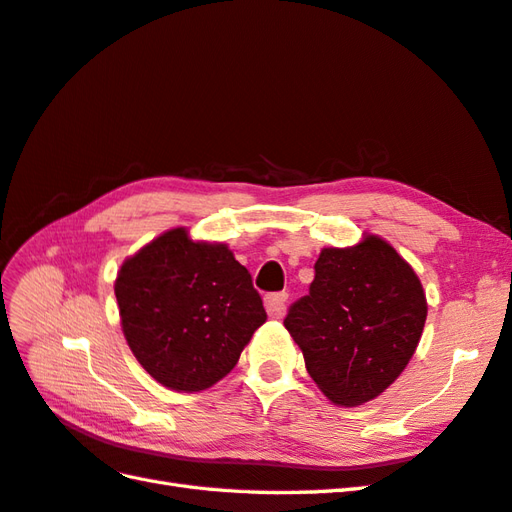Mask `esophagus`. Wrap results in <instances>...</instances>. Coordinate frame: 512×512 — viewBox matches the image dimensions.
<instances>
[{
    "mask_svg": "<svg viewBox=\"0 0 512 512\" xmlns=\"http://www.w3.org/2000/svg\"><path fill=\"white\" fill-rule=\"evenodd\" d=\"M265 308L269 317L280 319L286 313V293H271L265 297Z\"/></svg>",
    "mask_w": 512,
    "mask_h": 512,
    "instance_id": "obj_1",
    "label": "esophagus"
}]
</instances>
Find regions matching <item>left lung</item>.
<instances>
[{
	"mask_svg": "<svg viewBox=\"0 0 512 512\" xmlns=\"http://www.w3.org/2000/svg\"><path fill=\"white\" fill-rule=\"evenodd\" d=\"M428 317L421 280L378 234L323 247L310 293L284 319L310 378L336 406L376 400L413 358Z\"/></svg>",
	"mask_w": 512,
	"mask_h": 512,
	"instance_id": "1",
	"label": "left lung"
}]
</instances>
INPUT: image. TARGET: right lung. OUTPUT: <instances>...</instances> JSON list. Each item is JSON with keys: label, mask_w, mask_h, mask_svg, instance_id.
<instances>
[{"label": "right lung", "mask_w": 512, "mask_h": 512, "mask_svg": "<svg viewBox=\"0 0 512 512\" xmlns=\"http://www.w3.org/2000/svg\"><path fill=\"white\" fill-rule=\"evenodd\" d=\"M121 330L162 386L199 393L239 363L267 321L249 271L226 243L171 228L123 260L115 280Z\"/></svg>", "instance_id": "obj_1"}]
</instances>
